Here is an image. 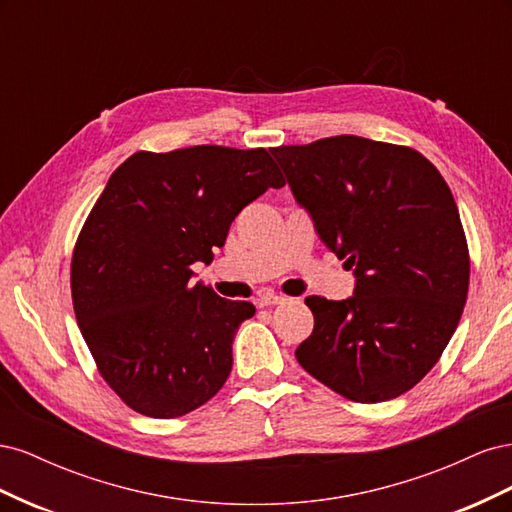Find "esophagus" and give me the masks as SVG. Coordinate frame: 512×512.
<instances>
[{
  "mask_svg": "<svg viewBox=\"0 0 512 512\" xmlns=\"http://www.w3.org/2000/svg\"><path fill=\"white\" fill-rule=\"evenodd\" d=\"M286 299L277 297V294H262V297L256 299L258 307H271V305H282Z\"/></svg>",
  "mask_w": 512,
  "mask_h": 512,
  "instance_id": "34e87169",
  "label": "esophagus"
}]
</instances>
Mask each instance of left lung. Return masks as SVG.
<instances>
[{
    "label": "left lung",
    "mask_w": 512,
    "mask_h": 512,
    "mask_svg": "<svg viewBox=\"0 0 512 512\" xmlns=\"http://www.w3.org/2000/svg\"><path fill=\"white\" fill-rule=\"evenodd\" d=\"M271 153L354 275L344 301L305 299L314 331L297 361L361 404L410 391L451 342L468 297V243L446 181L418 151L352 134Z\"/></svg>",
    "instance_id": "left-lung-1"
}]
</instances>
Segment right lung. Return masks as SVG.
Instances as JSON below:
<instances>
[{
    "mask_svg": "<svg viewBox=\"0 0 512 512\" xmlns=\"http://www.w3.org/2000/svg\"><path fill=\"white\" fill-rule=\"evenodd\" d=\"M286 181L265 149L196 145L138 151L108 179L72 256V303L102 378L153 418L218 393L232 339L256 307L192 282L232 220Z\"/></svg>",
    "mask_w": 512,
    "mask_h": 512,
    "instance_id": "obj_1",
    "label": "right lung"
}]
</instances>
